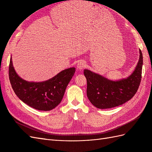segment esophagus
Returning <instances> with one entry per match:
<instances>
[{
  "instance_id": "1",
  "label": "esophagus",
  "mask_w": 152,
  "mask_h": 152,
  "mask_svg": "<svg viewBox=\"0 0 152 152\" xmlns=\"http://www.w3.org/2000/svg\"><path fill=\"white\" fill-rule=\"evenodd\" d=\"M86 61L84 60H81L77 64V69L78 70H82L86 67Z\"/></svg>"
}]
</instances>
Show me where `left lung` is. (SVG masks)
Listing matches in <instances>:
<instances>
[{
    "mask_svg": "<svg viewBox=\"0 0 152 152\" xmlns=\"http://www.w3.org/2000/svg\"><path fill=\"white\" fill-rule=\"evenodd\" d=\"M139 54L135 70L126 78L113 81L90 70H84L87 82V95L93 105L106 109L119 106L133 98L141 80L143 59L140 49Z\"/></svg>",
    "mask_w": 152,
    "mask_h": 152,
    "instance_id": "left-lung-1",
    "label": "left lung"
}]
</instances>
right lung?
I'll return each mask as SVG.
<instances>
[{
	"instance_id": "right-lung-1",
	"label": "right lung",
	"mask_w": 152,
	"mask_h": 152,
	"mask_svg": "<svg viewBox=\"0 0 152 152\" xmlns=\"http://www.w3.org/2000/svg\"><path fill=\"white\" fill-rule=\"evenodd\" d=\"M75 69V67L69 68L48 80L32 82L22 79L17 75L11 57L9 77L15 94L23 102L34 109L49 111L61 102L66 87L74 76Z\"/></svg>"
}]
</instances>
